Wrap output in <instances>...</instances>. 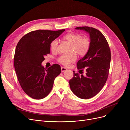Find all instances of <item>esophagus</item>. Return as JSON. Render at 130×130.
Instances as JSON below:
<instances>
[{"instance_id":"1","label":"esophagus","mask_w":130,"mask_h":130,"mask_svg":"<svg viewBox=\"0 0 130 130\" xmlns=\"http://www.w3.org/2000/svg\"><path fill=\"white\" fill-rule=\"evenodd\" d=\"M66 70H67V69L65 68V67H63V66H61V72H65Z\"/></svg>"}]
</instances>
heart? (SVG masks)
I'll return each instance as SVG.
<instances>
[{"instance_id": "heart-1", "label": "heart", "mask_w": 130, "mask_h": 130, "mask_svg": "<svg viewBox=\"0 0 130 130\" xmlns=\"http://www.w3.org/2000/svg\"><path fill=\"white\" fill-rule=\"evenodd\" d=\"M65 40L71 44L69 55H63L57 58L58 63L65 66L74 62L77 59L76 54L80 56H85L90 49V39L87 37H82L81 35L75 33H69L63 37ZM50 50L53 53L58 52V41L55 39L50 43Z\"/></svg>"}]
</instances>
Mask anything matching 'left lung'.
<instances>
[{
    "instance_id": "left-lung-1",
    "label": "left lung",
    "mask_w": 130,
    "mask_h": 130,
    "mask_svg": "<svg viewBox=\"0 0 130 130\" xmlns=\"http://www.w3.org/2000/svg\"><path fill=\"white\" fill-rule=\"evenodd\" d=\"M75 29L89 33L91 45L88 53L76 64L81 75L73 71L74 75L69 83L77 97L88 99L98 94L105 84L109 74L111 53L108 42L100 31L86 26ZM84 69L87 72L85 76L82 74Z\"/></svg>"
}]
</instances>
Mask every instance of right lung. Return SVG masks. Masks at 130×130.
<instances>
[{"mask_svg": "<svg viewBox=\"0 0 130 130\" xmlns=\"http://www.w3.org/2000/svg\"><path fill=\"white\" fill-rule=\"evenodd\" d=\"M65 30H38L26 34L17 44L14 57L15 72L21 88L33 99H41L52 91L55 78L61 72L59 65L48 69L41 63L50 53V43Z\"/></svg>", "mask_w": 130, "mask_h": 130, "instance_id": "obj_1", "label": "right lung"}]
</instances>
